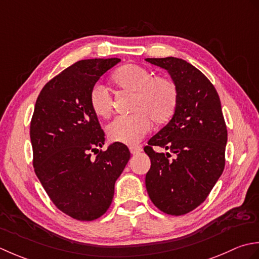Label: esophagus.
Masks as SVG:
<instances>
[{"label": "esophagus", "mask_w": 259, "mask_h": 259, "mask_svg": "<svg viewBox=\"0 0 259 259\" xmlns=\"http://www.w3.org/2000/svg\"><path fill=\"white\" fill-rule=\"evenodd\" d=\"M130 151L133 155L139 154V153L142 152V147L139 145H132V146H130Z\"/></svg>", "instance_id": "34e87169"}]
</instances>
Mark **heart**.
Instances as JSON below:
<instances>
[{"label":"heart","instance_id":"obj_1","mask_svg":"<svg viewBox=\"0 0 259 259\" xmlns=\"http://www.w3.org/2000/svg\"><path fill=\"white\" fill-rule=\"evenodd\" d=\"M113 81L124 91L135 93L132 104L133 114L119 115L107 125L110 141L133 145L144 139L152 128V120L163 123L177 107L178 88L166 77H153L146 68L127 63L114 72ZM93 112L107 118L113 110V98L106 87L96 83L89 93Z\"/></svg>","mask_w":259,"mask_h":259}]
</instances>
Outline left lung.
<instances>
[{
    "mask_svg": "<svg viewBox=\"0 0 259 259\" xmlns=\"http://www.w3.org/2000/svg\"><path fill=\"white\" fill-rule=\"evenodd\" d=\"M145 60L165 69L178 88L172 119L144 147L151 159L146 190L163 212L186 214L207 199L225 168L227 127L220 99L209 79L186 60ZM154 146L168 153L155 152Z\"/></svg>",
    "mask_w": 259,
    "mask_h": 259,
    "instance_id": "obj_1",
    "label": "left lung"
}]
</instances>
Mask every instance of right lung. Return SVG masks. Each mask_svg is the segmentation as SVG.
<instances>
[{"mask_svg": "<svg viewBox=\"0 0 259 259\" xmlns=\"http://www.w3.org/2000/svg\"><path fill=\"white\" fill-rule=\"evenodd\" d=\"M119 61L86 59L68 67L42 88L31 119L36 177L56 207L80 221L106 212L131 157L128 147L118 142L98 150L105 133L89 104L92 87ZM92 151L98 155L92 158Z\"/></svg>", "mask_w": 259, "mask_h": 259, "instance_id": "add662e5", "label": "right lung"}]
</instances>
